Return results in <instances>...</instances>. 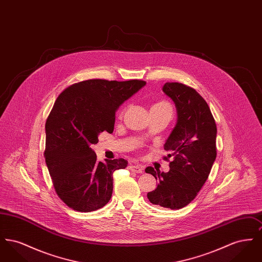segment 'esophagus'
I'll return each mask as SVG.
<instances>
[{
	"label": "esophagus",
	"mask_w": 262,
	"mask_h": 262,
	"mask_svg": "<svg viewBox=\"0 0 262 262\" xmlns=\"http://www.w3.org/2000/svg\"><path fill=\"white\" fill-rule=\"evenodd\" d=\"M128 169H129L132 172H135V173H137V174H141V173L143 172L142 167H141V166H138V165H130V166L128 167Z\"/></svg>",
	"instance_id": "1"
}]
</instances>
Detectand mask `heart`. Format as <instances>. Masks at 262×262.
I'll list each match as a JSON object with an SVG mask.
<instances>
[{"label":"heart","mask_w":262,"mask_h":262,"mask_svg":"<svg viewBox=\"0 0 262 262\" xmlns=\"http://www.w3.org/2000/svg\"><path fill=\"white\" fill-rule=\"evenodd\" d=\"M152 107H160V108H169V109H171L170 105L167 102H164V101H161V102H158V103L154 104Z\"/></svg>","instance_id":"1"}]
</instances>
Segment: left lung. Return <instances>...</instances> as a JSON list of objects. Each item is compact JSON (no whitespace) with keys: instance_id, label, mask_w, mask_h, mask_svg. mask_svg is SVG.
<instances>
[{"instance_id":"obj_1","label":"left lung","mask_w":262,"mask_h":262,"mask_svg":"<svg viewBox=\"0 0 262 262\" xmlns=\"http://www.w3.org/2000/svg\"><path fill=\"white\" fill-rule=\"evenodd\" d=\"M162 90L177 109V124L164 144L173 161L167 173L145 169L159 182L147 198L152 204L180 209L195 199L209 176L217 154V127L208 104L193 88L166 82Z\"/></svg>"}]
</instances>
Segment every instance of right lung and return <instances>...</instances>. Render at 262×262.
<instances>
[{"mask_svg": "<svg viewBox=\"0 0 262 262\" xmlns=\"http://www.w3.org/2000/svg\"><path fill=\"white\" fill-rule=\"evenodd\" d=\"M146 84L143 80L88 79L66 88L45 125V161L55 190L72 209L97 210L111 200L113 173L120 158L98 162L92 149L104 130L112 134L118 108Z\"/></svg>", "mask_w": 262, "mask_h": 262, "instance_id": "1", "label": "right lung"}]
</instances>
